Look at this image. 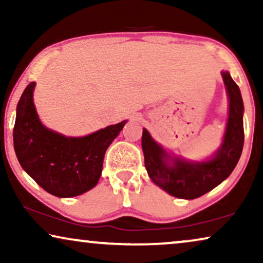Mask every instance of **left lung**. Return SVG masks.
<instances>
[{"instance_id":"left-lung-1","label":"left lung","mask_w":263,"mask_h":263,"mask_svg":"<svg viewBox=\"0 0 263 263\" xmlns=\"http://www.w3.org/2000/svg\"><path fill=\"white\" fill-rule=\"evenodd\" d=\"M229 96V118L222 143L206 161H186L171 157L143 129L141 145L149 178L161 189L178 197L193 200L202 196L229 177L238 163L244 143L243 99L239 87L228 71H221Z\"/></svg>"}]
</instances>
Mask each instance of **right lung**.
<instances>
[{
  "mask_svg": "<svg viewBox=\"0 0 263 263\" xmlns=\"http://www.w3.org/2000/svg\"><path fill=\"white\" fill-rule=\"evenodd\" d=\"M34 86L28 84L16 106L13 141L17 160L51 195H81L97 185L104 154L127 121L82 138H67L42 124L33 103Z\"/></svg>",
  "mask_w": 263,
  "mask_h": 263,
  "instance_id": "1",
  "label": "right lung"
}]
</instances>
